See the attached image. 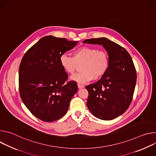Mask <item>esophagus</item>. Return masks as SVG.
<instances>
[{"label": "esophagus", "mask_w": 156, "mask_h": 156, "mask_svg": "<svg viewBox=\"0 0 156 156\" xmlns=\"http://www.w3.org/2000/svg\"><path fill=\"white\" fill-rule=\"evenodd\" d=\"M78 88H83V87H84V86L83 85V84H80V83H78Z\"/></svg>", "instance_id": "1"}]
</instances>
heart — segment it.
<instances>
[{
  "instance_id": "b5f03b06",
  "label": "heart",
  "mask_w": 156,
  "mask_h": 156,
  "mask_svg": "<svg viewBox=\"0 0 156 156\" xmlns=\"http://www.w3.org/2000/svg\"><path fill=\"white\" fill-rule=\"evenodd\" d=\"M60 63L63 70L73 75L81 65L80 73L72 76V80L84 83L101 78L107 72L110 59L108 53L95 48L83 46L73 52V57L63 54L60 57Z\"/></svg>"
}]
</instances>
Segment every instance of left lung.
Wrapping results in <instances>:
<instances>
[{"label": "left lung", "mask_w": 156, "mask_h": 156, "mask_svg": "<svg viewBox=\"0 0 156 156\" xmlns=\"http://www.w3.org/2000/svg\"><path fill=\"white\" fill-rule=\"evenodd\" d=\"M83 43L102 45L110 59L108 69L101 79L86 86L87 108L99 119H114L125 112L132 101L136 82L134 63L125 48L107 38L89 39Z\"/></svg>", "instance_id": "1"}]
</instances>
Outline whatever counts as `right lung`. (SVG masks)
Returning a JSON list of instances; mask_svg holds the SVG:
<instances>
[{
	"instance_id": "1",
	"label": "right lung",
	"mask_w": 156,
	"mask_h": 156,
	"mask_svg": "<svg viewBox=\"0 0 156 156\" xmlns=\"http://www.w3.org/2000/svg\"><path fill=\"white\" fill-rule=\"evenodd\" d=\"M78 41L48 36L23 55L19 67V91L24 104L37 119L47 122L63 117L78 91L76 82L68 81L60 57Z\"/></svg>"
}]
</instances>
